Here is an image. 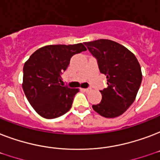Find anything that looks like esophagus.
Wrapping results in <instances>:
<instances>
[{"mask_svg": "<svg viewBox=\"0 0 160 160\" xmlns=\"http://www.w3.org/2000/svg\"><path fill=\"white\" fill-rule=\"evenodd\" d=\"M82 90L85 91V92H88V91H90V88H86V89H82Z\"/></svg>", "mask_w": 160, "mask_h": 160, "instance_id": "1", "label": "esophagus"}]
</instances>
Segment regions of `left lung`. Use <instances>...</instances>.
<instances>
[{
    "mask_svg": "<svg viewBox=\"0 0 160 160\" xmlns=\"http://www.w3.org/2000/svg\"><path fill=\"white\" fill-rule=\"evenodd\" d=\"M97 60L107 88L100 90L102 100L92 108L105 118L119 116L135 100L142 81L141 68L135 55L126 47L105 39L84 43Z\"/></svg>",
    "mask_w": 160,
    "mask_h": 160,
    "instance_id": "left-lung-1",
    "label": "left lung"
}]
</instances>
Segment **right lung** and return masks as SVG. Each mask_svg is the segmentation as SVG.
I'll return each instance as SVG.
<instances>
[{"label":"right lung","mask_w":160,"mask_h":160,"mask_svg":"<svg viewBox=\"0 0 160 160\" xmlns=\"http://www.w3.org/2000/svg\"><path fill=\"white\" fill-rule=\"evenodd\" d=\"M85 51L82 43L46 46L25 63L22 87L29 103L41 116L55 119L70 110L79 89L61 86V75L70 58Z\"/></svg>","instance_id":"right-lung-1"}]
</instances>
